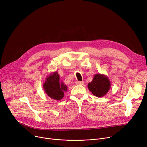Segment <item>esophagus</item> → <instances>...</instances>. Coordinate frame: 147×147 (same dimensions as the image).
<instances>
[{"label":"esophagus","mask_w":147,"mask_h":147,"mask_svg":"<svg viewBox=\"0 0 147 147\" xmlns=\"http://www.w3.org/2000/svg\"><path fill=\"white\" fill-rule=\"evenodd\" d=\"M84 82L83 81H77L76 82V85H84Z\"/></svg>","instance_id":"esophagus-1"}]
</instances>
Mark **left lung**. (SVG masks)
<instances>
[{
	"mask_svg": "<svg viewBox=\"0 0 147 147\" xmlns=\"http://www.w3.org/2000/svg\"><path fill=\"white\" fill-rule=\"evenodd\" d=\"M88 88L93 95L102 97L109 92L111 88V82L105 74H97L94 75L92 81L88 83Z\"/></svg>",
	"mask_w": 147,
	"mask_h": 147,
	"instance_id": "1",
	"label": "left lung"
}]
</instances>
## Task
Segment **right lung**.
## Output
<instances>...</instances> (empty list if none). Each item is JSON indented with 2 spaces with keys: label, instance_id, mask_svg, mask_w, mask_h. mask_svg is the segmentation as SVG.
Returning <instances> with one entry per match:
<instances>
[{
  "label": "right lung",
  "instance_id": "add662e5",
  "mask_svg": "<svg viewBox=\"0 0 147 147\" xmlns=\"http://www.w3.org/2000/svg\"><path fill=\"white\" fill-rule=\"evenodd\" d=\"M43 89L47 96L53 100L59 101L63 98L64 92L67 91V87L60 81L57 72H53L46 77L42 85Z\"/></svg>",
  "mask_w": 147,
  "mask_h": 147
}]
</instances>
